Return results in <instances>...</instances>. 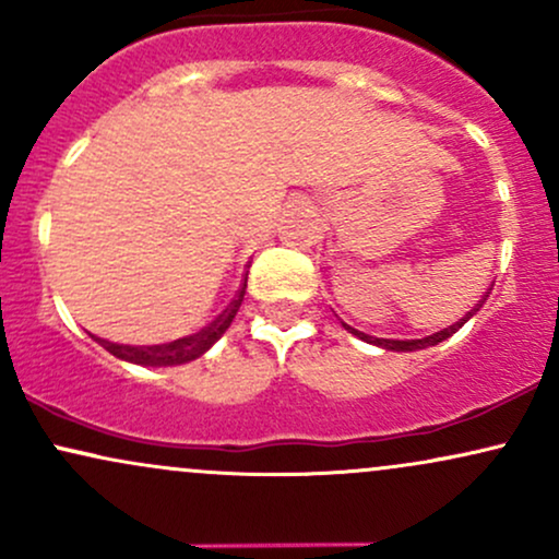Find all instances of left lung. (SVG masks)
Returning <instances> with one entry per match:
<instances>
[{
    "instance_id": "left-lung-1",
    "label": "left lung",
    "mask_w": 559,
    "mask_h": 559,
    "mask_svg": "<svg viewBox=\"0 0 559 559\" xmlns=\"http://www.w3.org/2000/svg\"><path fill=\"white\" fill-rule=\"evenodd\" d=\"M491 286H493V284H491ZM489 292H491V288H489ZM489 292H486V297H489ZM478 307H480V305H478ZM478 307H473V310L467 312V316H465L463 320H460V323L449 325V329L433 333V336H426V338H378V336H368V333L352 329V325H346V323H342V325H344L346 331L352 333V336L362 338V342H368V344L381 346V349H389V352H415V349H426V346H436L439 342H444V338L452 336V333H457V329H463V323H465L467 318L476 316Z\"/></svg>"
}]
</instances>
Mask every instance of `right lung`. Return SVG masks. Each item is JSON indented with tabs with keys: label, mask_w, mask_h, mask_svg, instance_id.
<instances>
[{
	"label": "right lung",
	"mask_w": 559,
	"mask_h": 559,
	"mask_svg": "<svg viewBox=\"0 0 559 559\" xmlns=\"http://www.w3.org/2000/svg\"><path fill=\"white\" fill-rule=\"evenodd\" d=\"M243 288H247V284H243ZM243 288H239L236 299L230 301V305L213 320V323L204 325L199 333H191V336L176 338V342H168V344H152V346L115 344V342H107V338H99V336H94V342L105 346V349L110 352V355L118 357V360L144 365V368H170V365H186V362L197 360V357H202L204 352H207L210 346H213L217 338L228 331V325L234 323L236 312H239V307L243 301Z\"/></svg>",
	"instance_id": "add662e5"
}]
</instances>
